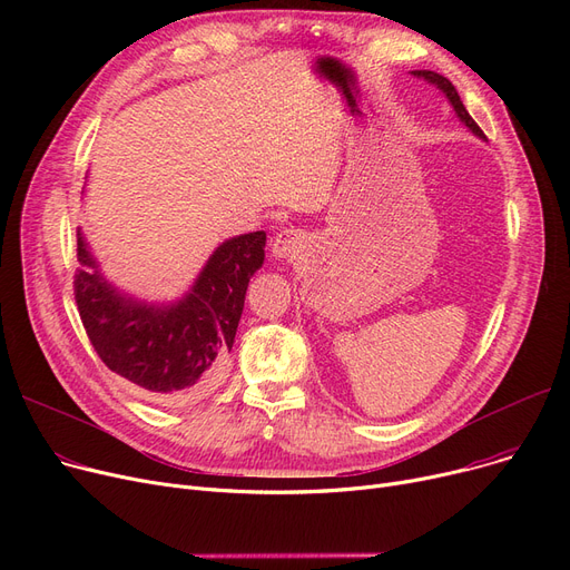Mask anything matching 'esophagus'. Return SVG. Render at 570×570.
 Segmentation results:
<instances>
[{"label": "esophagus", "instance_id": "34e87169", "mask_svg": "<svg viewBox=\"0 0 570 570\" xmlns=\"http://www.w3.org/2000/svg\"><path fill=\"white\" fill-rule=\"evenodd\" d=\"M305 247H307V239H305L303 230L284 228L273 239V256L277 261H293V258H297V256L305 252Z\"/></svg>", "mask_w": 570, "mask_h": 570}]
</instances>
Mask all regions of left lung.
I'll use <instances>...</instances> for the list:
<instances>
[{
    "label": "left lung",
    "mask_w": 570,
    "mask_h": 570,
    "mask_svg": "<svg viewBox=\"0 0 570 570\" xmlns=\"http://www.w3.org/2000/svg\"><path fill=\"white\" fill-rule=\"evenodd\" d=\"M411 76L413 78H421V80H425V82H430V85H434L439 92L448 99V104L453 106V110H455V115L460 117V122L473 134V136H478V138H485V134L481 131V127H478L475 122H473V117L466 112V108H464V104H462V99H460V95H458V89H455V85L448 80V78H443L441 73H434V71H411Z\"/></svg>",
    "instance_id": "left-lung-1"
}]
</instances>
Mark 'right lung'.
<instances>
[{"label":"right lung","instance_id":"add662e5","mask_svg":"<svg viewBox=\"0 0 570 570\" xmlns=\"http://www.w3.org/2000/svg\"><path fill=\"white\" fill-rule=\"evenodd\" d=\"M76 303L106 367L147 397L194 402L213 391L233 348L249 279L265 261V233L235 235L209 254L189 291L147 303L117 288L78 228Z\"/></svg>","mask_w":570,"mask_h":570}]
</instances>
